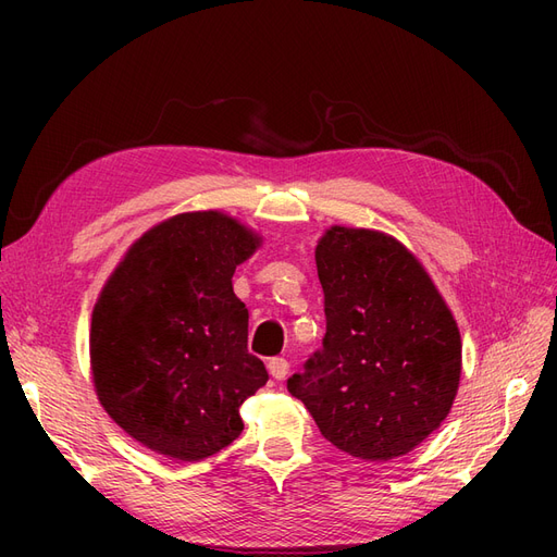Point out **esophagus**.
Returning a JSON list of instances; mask_svg holds the SVG:
<instances>
[{
    "instance_id": "esophagus-1",
    "label": "esophagus",
    "mask_w": 557,
    "mask_h": 557,
    "mask_svg": "<svg viewBox=\"0 0 557 557\" xmlns=\"http://www.w3.org/2000/svg\"><path fill=\"white\" fill-rule=\"evenodd\" d=\"M267 369H269V374H272V379L283 381L285 376H288V372H290V364H288V360H285V358H272V360L267 362Z\"/></svg>"
}]
</instances>
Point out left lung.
Segmentation results:
<instances>
[{
  "instance_id": "1",
  "label": "left lung",
  "mask_w": 557,
  "mask_h": 557,
  "mask_svg": "<svg viewBox=\"0 0 557 557\" xmlns=\"http://www.w3.org/2000/svg\"><path fill=\"white\" fill-rule=\"evenodd\" d=\"M327 332L288 379L320 434L360 460H393L444 423L460 330L413 252L376 230L330 227L315 246Z\"/></svg>"
}]
</instances>
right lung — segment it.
Here are the masks:
<instances>
[{
	"label": "right lung",
	"mask_w": 557,
	"mask_h": 557,
	"mask_svg": "<svg viewBox=\"0 0 557 557\" xmlns=\"http://www.w3.org/2000/svg\"><path fill=\"white\" fill-rule=\"evenodd\" d=\"M258 246L221 211L178 213L132 244L97 299L99 404L164 458L197 462L230 446L244 430L239 407L269 379L232 290L234 269Z\"/></svg>",
	"instance_id": "obj_1"
}]
</instances>
